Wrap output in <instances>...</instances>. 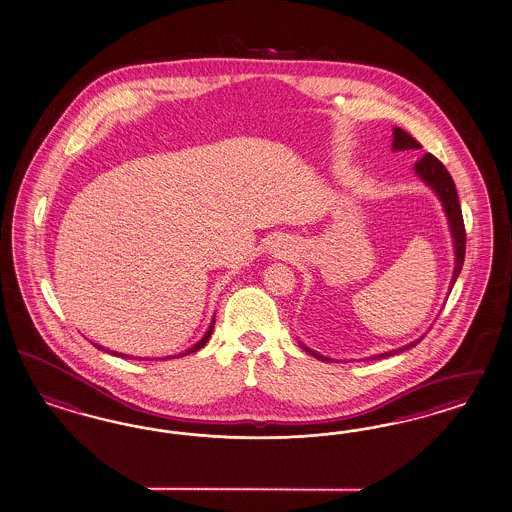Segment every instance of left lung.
<instances>
[{
  "mask_svg": "<svg viewBox=\"0 0 512 512\" xmlns=\"http://www.w3.org/2000/svg\"><path fill=\"white\" fill-rule=\"evenodd\" d=\"M392 148H394V150H420L422 144H420L419 140L413 139L407 131H403L400 127H394ZM415 171H417L420 178L439 195V199H441L443 206H445L447 217H449L450 231H452V236H454V249H456V266H454L452 283H450V285H454L458 274L462 272L465 257L464 216H462V206H460V201H458V193H456L454 180H452L449 171L445 169V165H443L435 155L430 154V152L422 155L419 161L415 163ZM420 340H422V338H420ZM420 340L413 341V343H409V345H403V347L396 349V351H388V353H383V355L372 357V360L373 358L377 360V358H387L392 357V355H398V353H402V351H407V349L415 347ZM304 349H306L310 355H313V357L323 360V362H332V358H326L323 357V355H319V353H313L308 347H304Z\"/></svg>",
  "mask_w": 512,
  "mask_h": 512,
  "instance_id": "1",
  "label": "left lung"
}]
</instances>
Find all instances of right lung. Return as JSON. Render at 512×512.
I'll return each instance as SVG.
<instances>
[{"mask_svg":"<svg viewBox=\"0 0 512 512\" xmlns=\"http://www.w3.org/2000/svg\"><path fill=\"white\" fill-rule=\"evenodd\" d=\"M212 330H214V321H212V325H210V328H208V332L204 334V338H202L197 345H193L191 349H187L186 353H180V355H174V357H167V358H176V357H186V355H189V353H197L201 347H204L206 345V341L210 340V336H212ZM97 349H101V351H105L101 345H97V343H93ZM110 355H114V357H122V358H131L127 357V355H124V353H116V351H110ZM165 358V360H167ZM139 360H142V358H139Z\"/></svg>","mask_w":512,"mask_h":512,"instance_id":"obj_1","label":"right lung"}]
</instances>
